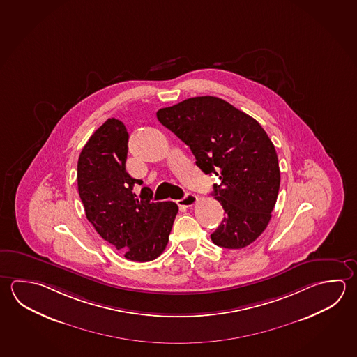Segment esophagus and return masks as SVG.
<instances>
[{
	"instance_id": "1",
	"label": "esophagus",
	"mask_w": 357,
	"mask_h": 357,
	"mask_svg": "<svg viewBox=\"0 0 357 357\" xmlns=\"http://www.w3.org/2000/svg\"><path fill=\"white\" fill-rule=\"evenodd\" d=\"M197 196L194 194H188L185 197H182L180 200H177V205L178 206H183V208H191L194 206L195 204L197 202Z\"/></svg>"
}]
</instances>
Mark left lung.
I'll return each instance as SVG.
<instances>
[{"label": "left lung", "mask_w": 357, "mask_h": 357, "mask_svg": "<svg viewBox=\"0 0 357 357\" xmlns=\"http://www.w3.org/2000/svg\"><path fill=\"white\" fill-rule=\"evenodd\" d=\"M157 119L186 143L197 167L219 176L213 195L225 218L211 234L227 249L252 244L272 218L280 185L278 155L254 118L220 98H188L162 108Z\"/></svg>", "instance_id": "obj_1"}]
</instances>
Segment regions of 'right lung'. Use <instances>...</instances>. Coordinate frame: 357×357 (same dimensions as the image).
I'll return each instance as SVG.
<instances>
[{
    "label": "right lung",
    "mask_w": 357,
    "mask_h": 357,
    "mask_svg": "<svg viewBox=\"0 0 357 357\" xmlns=\"http://www.w3.org/2000/svg\"><path fill=\"white\" fill-rule=\"evenodd\" d=\"M128 138L116 118L107 119L91 135L79 155L78 191L97 233L122 250L124 258L143 263L163 253L178 206L151 202L149 188H142L147 196L137 199L133 188L143 181L126 171Z\"/></svg>",
    "instance_id": "obj_1"
}]
</instances>
